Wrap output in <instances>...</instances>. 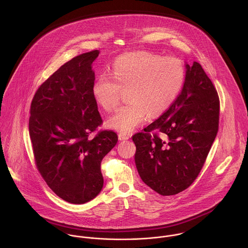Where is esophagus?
<instances>
[{
  "mask_svg": "<svg viewBox=\"0 0 248 248\" xmlns=\"http://www.w3.org/2000/svg\"><path fill=\"white\" fill-rule=\"evenodd\" d=\"M129 139H130V137H129V136H127V135H122V134H120V135L118 136V140H119L120 141L128 140Z\"/></svg>",
  "mask_w": 248,
  "mask_h": 248,
  "instance_id": "esophagus-1",
  "label": "esophagus"
}]
</instances>
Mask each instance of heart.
<instances>
[{
    "label": "heart",
    "instance_id": "heart-1",
    "mask_svg": "<svg viewBox=\"0 0 248 248\" xmlns=\"http://www.w3.org/2000/svg\"><path fill=\"white\" fill-rule=\"evenodd\" d=\"M112 76L101 74L93 86L96 102L108 111L119 105L122 91L129 102L107 121L110 129L128 134L149 115L157 117L177 100L185 81V68L177 57L148 51L124 54L112 64Z\"/></svg>",
    "mask_w": 248,
    "mask_h": 248
}]
</instances>
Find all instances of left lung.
<instances>
[{
	"label": "left lung",
	"mask_w": 248,
	"mask_h": 248,
	"mask_svg": "<svg viewBox=\"0 0 248 248\" xmlns=\"http://www.w3.org/2000/svg\"><path fill=\"white\" fill-rule=\"evenodd\" d=\"M185 68L184 85L175 103L133 137L138 172L162 196L176 195L194 182L218 130L219 100L212 81L197 62L186 63Z\"/></svg>",
	"instance_id": "left-lung-1"
}]
</instances>
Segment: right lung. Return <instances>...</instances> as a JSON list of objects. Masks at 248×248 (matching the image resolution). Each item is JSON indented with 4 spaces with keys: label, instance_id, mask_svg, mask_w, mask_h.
Instances as JSON below:
<instances>
[{
    "label": "right lung",
    "instance_id": "obj_1",
    "mask_svg": "<svg viewBox=\"0 0 248 248\" xmlns=\"http://www.w3.org/2000/svg\"><path fill=\"white\" fill-rule=\"evenodd\" d=\"M99 50L64 64L37 90L31 106L30 136L36 166L62 200L83 204L102 190L101 161L115 146L112 131L90 135L102 124L93 93L92 64Z\"/></svg>",
    "mask_w": 248,
    "mask_h": 248
}]
</instances>
